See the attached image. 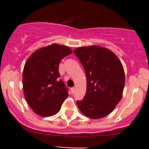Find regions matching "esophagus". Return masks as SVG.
<instances>
[{
  "label": "esophagus",
  "instance_id": "34e87169",
  "mask_svg": "<svg viewBox=\"0 0 149 149\" xmlns=\"http://www.w3.org/2000/svg\"><path fill=\"white\" fill-rule=\"evenodd\" d=\"M75 91H76V88H71V93H72V94H74Z\"/></svg>",
  "mask_w": 149,
  "mask_h": 149
}]
</instances>
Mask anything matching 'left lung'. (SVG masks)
I'll use <instances>...</instances> for the list:
<instances>
[{"label":"left lung","instance_id":"obj_1","mask_svg":"<svg viewBox=\"0 0 149 149\" xmlns=\"http://www.w3.org/2000/svg\"><path fill=\"white\" fill-rule=\"evenodd\" d=\"M74 52L86 76V92L77 106L91 119H100L114 110L123 97L125 71L119 58L106 47L99 45L76 48Z\"/></svg>","mask_w":149,"mask_h":149}]
</instances>
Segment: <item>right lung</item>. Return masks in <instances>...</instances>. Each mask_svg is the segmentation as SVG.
I'll list each match as a JSON object with an SVG mask.
<instances>
[{
    "instance_id": "obj_1",
    "label": "right lung",
    "mask_w": 149,
    "mask_h": 149,
    "mask_svg": "<svg viewBox=\"0 0 149 149\" xmlns=\"http://www.w3.org/2000/svg\"><path fill=\"white\" fill-rule=\"evenodd\" d=\"M72 52L68 46L54 43L34 51L25 63L22 80L24 94L37 115H55L68 96L65 84L59 80L58 68L61 60Z\"/></svg>"
}]
</instances>
